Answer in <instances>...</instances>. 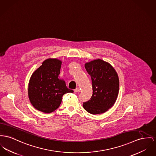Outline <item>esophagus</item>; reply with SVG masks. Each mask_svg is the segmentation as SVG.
I'll list each match as a JSON object with an SVG mask.
<instances>
[{"mask_svg": "<svg viewBox=\"0 0 156 156\" xmlns=\"http://www.w3.org/2000/svg\"><path fill=\"white\" fill-rule=\"evenodd\" d=\"M74 91L75 93H79V92H80V89H79V87H77V88H76V89H74Z\"/></svg>", "mask_w": 156, "mask_h": 156, "instance_id": "obj_1", "label": "esophagus"}]
</instances>
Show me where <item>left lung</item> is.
Returning <instances> with one entry per match:
<instances>
[{
    "label": "left lung",
    "mask_w": 156,
    "mask_h": 156,
    "mask_svg": "<svg viewBox=\"0 0 156 156\" xmlns=\"http://www.w3.org/2000/svg\"><path fill=\"white\" fill-rule=\"evenodd\" d=\"M85 69L92 79L93 94L90 100L83 103L84 109L91 114L106 112L117 99L119 82L113 67L102 60L86 62Z\"/></svg>",
    "instance_id": "obj_1"
}]
</instances>
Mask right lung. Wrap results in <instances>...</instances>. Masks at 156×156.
<instances>
[{"label":"right lung","instance_id":"right-lung-1","mask_svg":"<svg viewBox=\"0 0 156 156\" xmlns=\"http://www.w3.org/2000/svg\"><path fill=\"white\" fill-rule=\"evenodd\" d=\"M62 61L48 58L32 74L28 85V96L32 106L44 113H51L62 103V96L73 93L64 80L58 78Z\"/></svg>","mask_w":156,"mask_h":156}]
</instances>
